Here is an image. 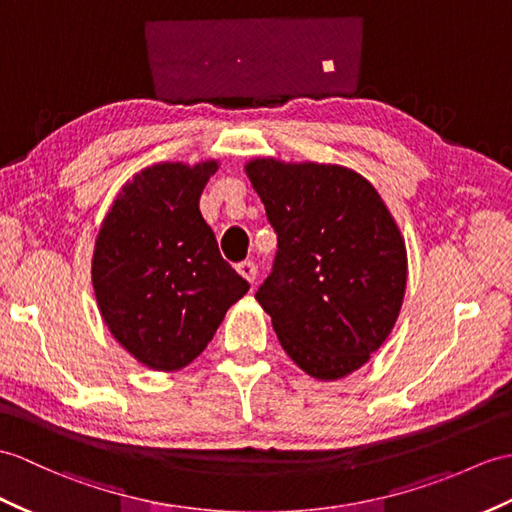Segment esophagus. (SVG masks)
<instances>
[{
    "label": "esophagus",
    "instance_id": "1",
    "mask_svg": "<svg viewBox=\"0 0 512 512\" xmlns=\"http://www.w3.org/2000/svg\"><path fill=\"white\" fill-rule=\"evenodd\" d=\"M237 272H240V275L251 283L257 279V266H255V261H251V259L240 261V264H237Z\"/></svg>",
    "mask_w": 512,
    "mask_h": 512
}]
</instances>
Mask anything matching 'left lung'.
<instances>
[{"instance_id": "obj_1", "label": "left lung", "mask_w": 512, "mask_h": 512, "mask_svg": "<svg viewBox=\"0 0 512 512\" xmlns=\"http://www.w3.org/2000/svg\"><path fill=\"white\" fill-rule=\"evenodd\" d=\"M246 174L277 233L255 299L283 351L325 382L358 371L395 327L408 279L384 200L342 165L255 159Z\"/></svg>"}]
</instances>
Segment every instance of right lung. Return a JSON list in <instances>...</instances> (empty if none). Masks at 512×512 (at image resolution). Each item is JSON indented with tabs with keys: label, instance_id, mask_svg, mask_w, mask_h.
Instances as JSON below:
<instances>
[{
	"label": "right lung",
	"instance_id": "add662e5",
	"mask_svg": "<svg viewBox=\"0 0 512 512\" xmlns=\"http://www.w3.org/2000/svg\"><path fill=\"white\" fill-rule=\"evenodd\" d=\"M218 163H157L122 187L91 264L113 338L152 371H178L205 351L248 281L224 261L200 213Z\"/></svg>",
	"mask_w": 512,
	"mask_h": 512
}]
</instances>
